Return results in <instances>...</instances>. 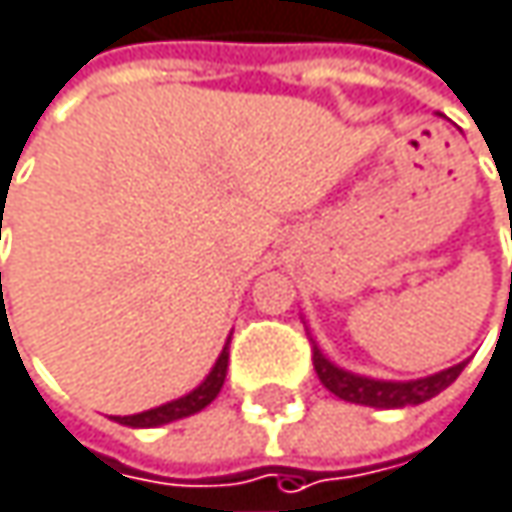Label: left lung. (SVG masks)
Here are the masks:
<instances>
[{"instance_id": "obj_1", "label": "left lung", "mask_w": 512, "mask_h": 512, "mask_svg": "<svg viewBox=\"0 0 512 512\" xmlns=\"http://www.w3.org/2000/svg\"><path fill=\"white\" fill-rule=\"evenodd\" d=\"M313 354V369L319 375V381L343 401L351 404H366V407H407V404H422L428 398H434L442 393L448 384L457 381V375L463 372L466 363H457L445 372H437L431 378H419V381H407V384H398V381H372V378H360V375H351L346 369L334 366L328 357H322V351L316 346H310Z\"/></svg>"}]
</instances>
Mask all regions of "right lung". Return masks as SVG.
<instances>
[{
    "label": "right lung",
    "instance_id": "add662e5",
    "mask_svg": "<svg viewBox=\"0 0 512 512\" xmlns=\"http://www.w3.org/2000/svg\"><path fill=\"white\" fill-rule=\"evenodd\" d=\"M225 372H228V346L222 349V354H219L216 366L210 369L208 378H205L193 393L184 395V398H178V401L161 404V407H155V410H146V413L117 416V422L119 425H131V428H155V425H166V422L184 419V416H190V413H199L202 407H208L210 401L219 395L222 384H225Z\"/></svg>",
    "mask_w": 512,
    "mask_h": 512
}]
</instances>
